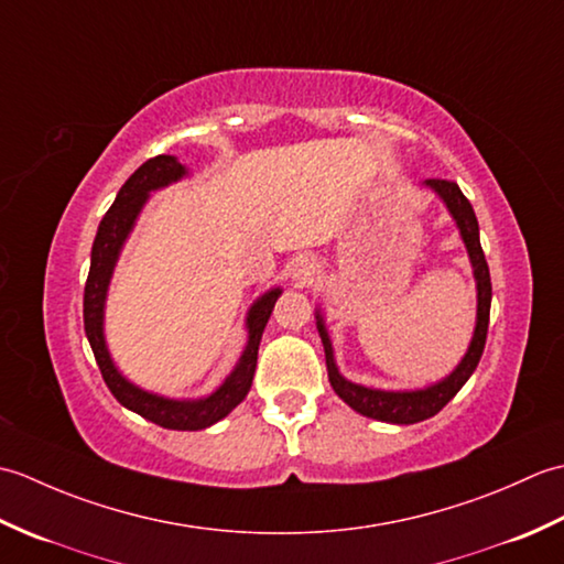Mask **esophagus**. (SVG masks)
<instances>
[{
	"label": "esophagus",
	"mask_w": 564,
	"mask_h": 564,
	"mask_svg": "<svg viewBox=\"0 0 564 564\" xmlns=\"http://www.w3.org/2000/svg\"><path fill=\"white\" fill-rule=\"evenodd\" d=\"M289 273H291V281H293L295 285H307V283H313V281L317 279L319 263H317L315 257L301 254V257H295V259L291 261Z\"/></svg>",
	"instance_id": "esophagus-1"
}]
</instances>
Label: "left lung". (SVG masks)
<instances>
[{
  "mask_svg": "<svg viewBox=\"0 0 564 564\" xmlns=\"http://www.w3.org/2000/svg\"><path fill=\"white\" fill-rule=\"evenodd\" d=\"M426 186L431 191H436L438 198L446 203L455 225H458L467 257H470V263H473L475 281H477V325H475L473 341L467 346V354L463 356L458 368H455L448 378H443L441 382H434V386H429L424 390L390 392V390H373V388L356 386V382L346 380L337 370L325 319H322L319 313L315 315L317 332L322 337V344H325L327 373H329L334 392H337L339 398L358 414L378 419V422H388V424H416L438 414L443 406L455 398V392L465 386L467 378L473 376V370L477 368V364H480V356L485 351V341H487L489 305H492V281H489V267L480 245V227H477L475 210L455 182H446V178H426Z\"/></svg>",
  "mask_w": 564,
  "mask_h": 564,
  "instance_id": "1",
  "label": "left lung"
}]
</instances>
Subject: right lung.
<instances>
[{"label": "right lung", "mask_w": 564, "mask_h": 564, "mask_svg": "<svg viewBox=\"0 0 564 564\" xmlns=\"http://www.w3.org/2000/svg\"><path fill=\"white\" fill-rule=\"evenodd\" d=\"M186 166L172 154H158V158L148 160L142 166L130 174L128 182L118 191L113 206L106 210L104 220L99 223L97 239L91 247V267L87 275V285H84V332L91 344L94 358H97L104 382L113 392V398L128 410L138 412L140 416L150 419L158 426L176 429V431H198L206 429L223 416L230 414L235 406L247 398L254 380L257 370V354L263 327L271 317V310L279 301L281 289H273L263 293L259 301L249 307L247 315V329L249 341L245 346L239 364L230 376L225 378L223 386L213 394L203 400H170L162 394H154L142 390L133 382L126 380L111 361V354L106 349L104 337V305H106V291H109L111 273L121 254L123 242L128 239L130 230L138 220V215L150 198V191H158L162 186H170L178 178L186 176Z\"/></svg>", "instance_id": "obj_1"}]
</instances>
